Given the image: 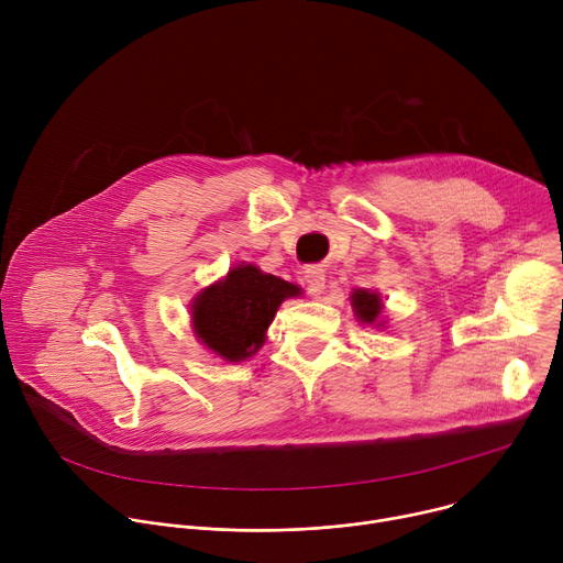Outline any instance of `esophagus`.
<instances>
[{
	"mask_svg": "<svg viewBox=\"0 0 563 563\" xmlns=\"http://www.w3.org/2000/svg\"><path fill=\"white\" fill-rule=\"evenodd\" d=\"M302 274H305V283H307V291L311 296H318L325 289V272L323 269L313 265V267H307Z\"/></svg>",
	"mask_w": 563,
	"mask_h": 563,
	"instance_id": "obj_1",
	"label": "esophagus"
}]
</instances>
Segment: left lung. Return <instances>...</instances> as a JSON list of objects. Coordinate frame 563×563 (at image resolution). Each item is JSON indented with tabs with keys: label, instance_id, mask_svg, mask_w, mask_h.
I'll return each instance as SVG.
<instances>
[{
	"label": "left lung",
	"instance_id": "1",
	"mask_svg": "<svg viewBox=\"0 0 563 563\" xmlns=\"http://www.w3.org/2000/svg\"><path fill=\"white\" fill-rule=\"evenodd\" d=\"M352 307L356 311V316L363 320V323H376V318L383 309L380 296L376 291H367V289H354L352 294ZM380 325V323H378Z\"/></svg>",
	"mask_w": 563,
	"mask_h": 563
}]
</instances>
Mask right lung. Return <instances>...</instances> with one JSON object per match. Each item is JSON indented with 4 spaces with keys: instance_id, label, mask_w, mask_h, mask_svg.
<instances>
[{
    "instance_id": "add662e5",
    "label": "right lung",
    "mask_w": 563,
    "mask_h": 563,
    "mask_svg": "<svg viewBox=\"0 0 563 563\" xmlns=\"http://www.w3.org/2000/svg\"><path fill=\"white\" fill-rule=\"evenodd\" d=\"M298 294L300 287L263 274L256 265H238L229 269L227 278L196 296L191 305L194 332L224 361H245L263 347L280 302Z\"/></svg>"
}]
</instances>
